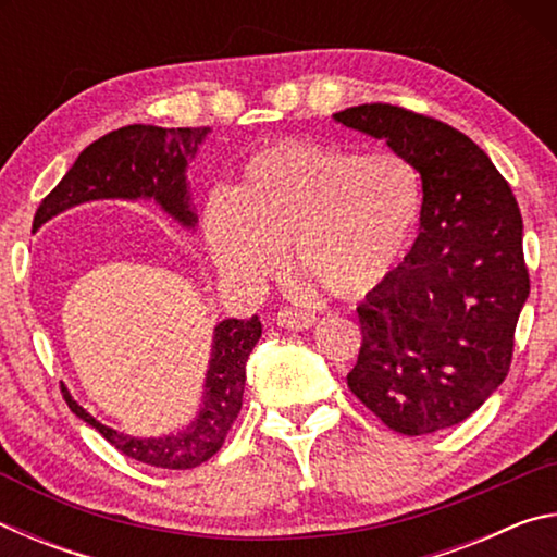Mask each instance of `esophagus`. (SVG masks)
Wrapping results in <instances>:
<instances>
[{
	"instance_id": "esophagus-1",
	"label": "esophagus",
	"mask_w": 557,
	"mask_h": 557,
	"mask_svg": "<svg viewBox=\"0 0 557 557\" xmlns=\"http://www.w3.org/2000/svg\"><path fill=\"white\" fill-rule=\"evenodd\" d=\"M317 324V314L307 312V309H280L277 312V326L292 329V332H305V329Z\"/></svg>"
}]
</instances>
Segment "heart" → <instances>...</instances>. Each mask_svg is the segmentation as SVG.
I'll return each instance as SVG.
<instances>
[{
  "label": "heart",
  "mask_w": 557,
  "mask_h": 557,
  "mask_svg": "<svg viewBox=\"0 0 557 557\" xmlns=\"http://www.w3.org/2000/svg\"><path fill=\"white\" fill-rule=\"evenodd\" d=\"M422 215L408 159L289 139L258 149L231 194L203 206V238L221 275L258 289L295 268L336 297L379 287L398 268Z\"/></svg>",
  "instance_id": "b5f03b06"
}]
</instances>
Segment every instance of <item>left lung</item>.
I'll return each mask as SVG.
<instances>
[{
  "instance_id": "obj_1",
  "label": "left lung",
  "mask_w": 557,
  "mask_h": 557,
  "mask_svg": "<svg viewBox=\"0 0 557 557\" xmlns=\"http://www.w3.org/2000/svg\"><path fill=\"white\" fill-rule=\"evenodd\" d=\"M334 120L383 139L422 178L418 238L356 309L363 342L348 388L400 435L459 425L504 383L531 289L516 196L445 122L383 102Z\"/></svg>"
}]
</instances>
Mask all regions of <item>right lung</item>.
<instances>
[{"label":"right lung","mask_w":557,"mask_h":557,"mask_svg":"<svg viewBox=\"0 0 557 557\" xmlns=\"http://www.w3.org/2000/svg\"><path fill=\"white\" fill-rule=\"evenodd\" d=\"M211 127H154L127 125L108 132L83 149L59 186L41 201L34 215L39 231L53 215L90 201H154L159 209L194 231L199 215L188 191L186 166L199 154ZM262 336L260 319H223L213 329L209 371H206L199 414L184 430L162 437H132L117 432L73 400L63 388L65 403L78 418L100 432L125 457L157 469H194L221 449L225 435L238 418L245 391V363Z\"/></svg>","instance_id":"right-lung-1"}]
</instances>
